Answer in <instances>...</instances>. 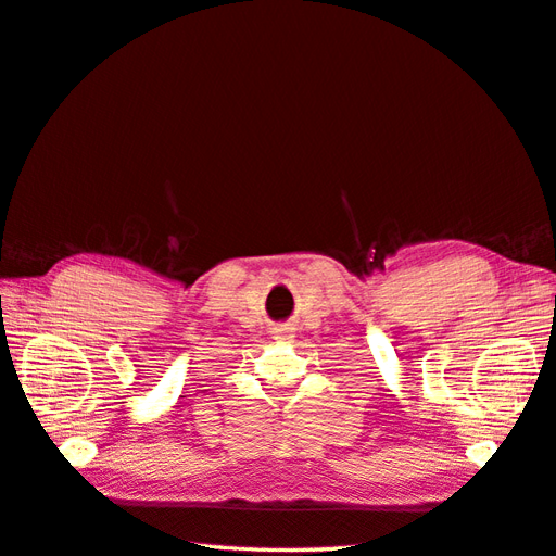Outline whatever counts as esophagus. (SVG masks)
I'll use <instances>...</instances> for the list:
<instances>
[{
	"instance_id": "1",
	"label": "esophagus",
	"mask_w": 556,
	"mask_h": 556,
	"mask_svg": "<svg viewBox=\"0 0 556 556\" xmlns=\"http://www.w3.org/2000/svg\"><path fill=\"white\" fill-rule=\"evenodd\" d=\"M276 338H290V336H276Z\"/></svg>"
}]
</instances>
